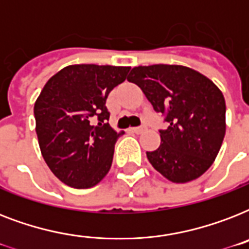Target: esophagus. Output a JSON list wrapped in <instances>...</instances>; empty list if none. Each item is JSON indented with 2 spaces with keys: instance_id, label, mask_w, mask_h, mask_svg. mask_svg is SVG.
<instances>
[{
  "instance_id": "1",
  "label": "esophagus",
  "mask_w": 249,
  "mask_h": 249,
  "mask_svg": "<svg viewBox=\"0 0 249 249\" xmlns=\"http://www.w3.org/2000/svg\"><path fill=\"white\" fill-rule=\"evenodd\" d=\"M144 126L143 125H142V126H136V128H132V132H134V133H137V134H140V133H142L144 130Z\"/></svg>"
}]
</instances>
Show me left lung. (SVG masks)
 <instances>
[{"label": "left lung", "instance_id": "left-lung-1", "mask_svg": "<svg viewBox=\"0 0 249 249\" xmlns=\"http://www.w3.org/2000/svg\"><path fill=\"white\" fill-rule=\"evenodd\" d=\"M129 83L138 85L155 112L164 117L161 143L147 159L169 181L200 177L216 159L226 132L225 98L205 76L183 66L134 67Z\"/></svg>", "mask_w": 249, "mask_h": 249}]
</instances>
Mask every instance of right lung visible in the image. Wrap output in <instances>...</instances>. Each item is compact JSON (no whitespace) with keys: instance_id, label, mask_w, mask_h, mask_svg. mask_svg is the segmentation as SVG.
<instances>
[{"instance_id":"1","label":"right lung","mask_w":249,"mask_h":249,"mask_svg":"<svg viewBox=\"0 0 249 249\" xmlns=\"http://www.w3.org/2000/svg\"><path fill=\"white\" fill-rule=\"evenodd\" d=\"M129 70L68 66L49 80L37 98L33 112L41 154L67 186L89 189L108 173L115 143L123 133L109 126L106 99L124 83Z\"/></svg>"}]
</instances>
